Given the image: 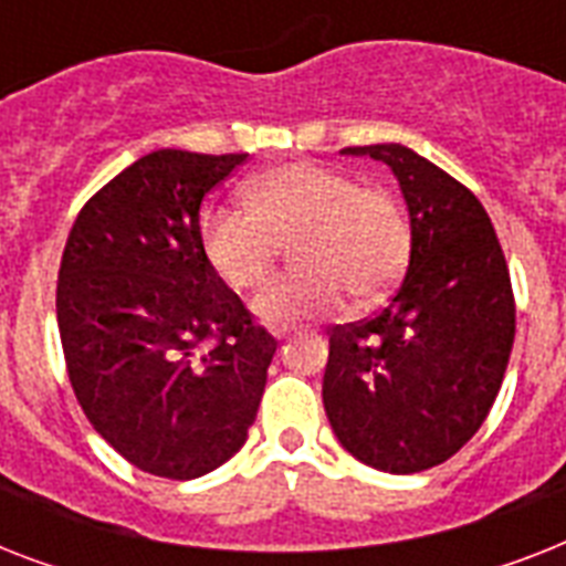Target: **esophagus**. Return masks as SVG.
I'll use <instances>...</instances> for the list:
<instances>
[{
  "instance_id": "34e87169",
  "label": "esophagus",
  "mask_w": 566,
  "mask_h": 566,
  "mask_svg": "<svg viewBox=\"0 0 566 566\" xmlns=\"http://www.w3.org/2000/svg\"><path fill=\"white\" fill-rule=\"evenodd\" d=\"M275 337H279V340H284V337H287V328H279V332H275Z\"/></svg>"
}]
</instances>
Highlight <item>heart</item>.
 <instances>
[{
    "label": "heart",
    "instance_id": "heart-1",
    "mask_svg": "<svg viewBox=\"0 0 566 566\" xmlns=\"http://www.w3.org/2000/svg\"><path fill=\"white\" fill-rule=\"evenodd\" d=\"M302 238L300 275L270 284L252 314L273 328L328 317L373 302L399 279L411 252V222L390 190L361 188L319 164H284L247 185V205L205 213L202 249L213 273L234 291H252L275 270L282 243Z\"/></svg>",
    "mask_w": 566,
    "mask_h": 566
}]
</instances>
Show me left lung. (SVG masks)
<instances>
[{
	"instance_id": "1",
	"label": "left lung",
	"mask_w": 566,
	"mask_h": 566,
	"mask_svg": "<svg viewBox=\"0 0 566 566\" xmlns=\"http://www.w3.org/2000/svg\"><path fill=\"white\" fill-rule=\"evenodd\" d=\"M387 164L411 217V258L376 317L328 332L323 405L346 452L385 473L443 464L491 411L514 346V293L491 217L402 144L349 146Z\"/></svg>"
}]
</instances>
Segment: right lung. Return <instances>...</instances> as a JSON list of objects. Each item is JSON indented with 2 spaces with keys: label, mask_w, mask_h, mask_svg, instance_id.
<instances>
[{
  "label": "right lung",
  "mask_w": 566,
  "mask_h": 566,
  "mask_svg": "<svg viewBox=\"0 0 566 566\" xmlns=\"http://www.w3.org/2000/svg\"><path fill=\"white\" fill-rule=\"evenodd\" d=\"M243 161L137 158L78 211L57 270L75 399L128 464L161 479H199L247 443L279 346L202 249V199Z\"/></svg>",
  "instance_id": "add662e5"
}]
</instances>
